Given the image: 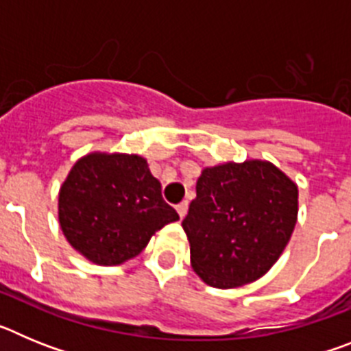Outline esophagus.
Segmentation results:
<instances>
[{
    "mask_svg": "<svg viewBox=\"0 0 351 351\" xmlns=\"http://www.w3.org/2000/svg\"><path fill=\"white\" fill-rule=\"evenodd\" d=\"M176 209H178L179 218L182 219V218H184V216H186V213H188V202H181L178 207H176Z\"/></svg>",
    "mask_w": 351,
    "mask_h": 351,
    "instance_id": "esophagus-1",
    "label": "esophagus"
}]
</instances>
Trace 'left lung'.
I'll use <instances>...</instances> for the list:
<instances>
[{
    "label": "left lung",
    "instance_id": "left-lung-1",
    "mask_svg": "<svg viewBox=\"0 0 351 351\" xmlns=\"http://www.w3.org/2000/svg\"><path fill=\"white\" fill-rule=\"evenodd\" d=\"M297 213V184L271 161L207 167L182 219L191 267L210 287L253 283L281 256Z\"/></svg>",
    "mask_w": 351,
    "mask_h": 351
}]
</instances>
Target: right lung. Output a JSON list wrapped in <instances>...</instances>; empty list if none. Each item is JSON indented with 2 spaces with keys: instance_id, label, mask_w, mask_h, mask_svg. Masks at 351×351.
Here are the masks:
<instances>
[{
  "instance_id": "obj_1",
  "label": "right lung",
  "mask_w": 351,
  "mask_h": 351,
  "mask_svg": "<svg viewBox=\"0 0 351 351\" xmlns=\"http://www.w3.org/2000/svg\"><path fill=\"white\" fill-rule=\"evenodd\" d=\"M58 216L71 247L98 265L137 256L154 232L179 219L147 161L121 153L80 158L61 186Z\"/></svg>"
}]
</instances>
